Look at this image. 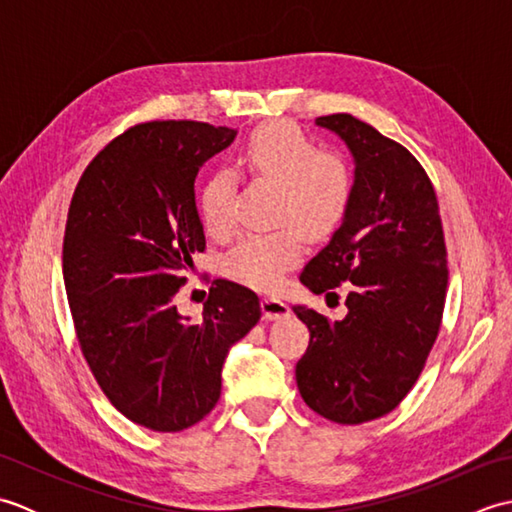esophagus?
<instances>
[{
  "label": "esophagus",
  "instance_id": "obj_1",
  "mask_svg": "<svg viewBox=\"0 0 512 512\" xmlns=\"http://www.w3.org/2000/svg\"><path fill=\"white\" fill-rule=\"evenodd\" d=\"M262 314H264V319L275 321V319H281V317H288L290 308L277 297H264L262 299Z\"/></svg>",
  "mask_w": 512,
  "mask_h": 512
}]
</instances>
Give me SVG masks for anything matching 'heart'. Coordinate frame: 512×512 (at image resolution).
Here are the masks:
<instances>
[{
	"label": "heart",
	"mask_w": 512,
	"mask_h": 512,
	"mask_svg": "<svg viewBox=\"0 0 512 512\" xmlns=\"http://www.w3.org/2000/svg\"><path fill=\"white\" fill-rule=\"evenodd\" d=\"M235 173L257 182L275 184V231L248 233L228 250L224 273L237 284L255 290H275L301 259L303 237H323L343 220L352 198L350 165L336 154H321L295 125L277 123L250 134ZM233 178L215 173L202 187L200 217L206 233L226 237L233 231Z\"/></svg>",
	"instance_id": "heart-1"
}]
</instances>
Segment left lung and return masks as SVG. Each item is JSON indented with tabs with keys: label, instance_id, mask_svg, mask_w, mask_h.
Returning <instances> with one entry per match:
<instances>
[{
	"label": "left lung",
	"instance_id": "1",
	"mask_svg": "<svg viewBox=\"0 0 512 512\" xmlns=\"http://www.w3.org/2000/svg\"><path fill=\"white\" fill-rule=\"evenodd\" d=\"M354 158L341 226L314 255L301 284L314 295L343 286V321L295 306L310 345L297 363L306 405L339 424L394 411L416 385L438 339L447 299V246L433 184L396 140L352 114L319 116Z\"/></svg>",
	"mask_w": 512,
	"mask_h": 512
}]
</instances>
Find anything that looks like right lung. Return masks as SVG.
I'll use <instances>...</instances> for the list:
<instances>
[{
	"instance_id": "right-lung-1",
	"label": "right lung",
	"mask_w": 512,
	"mask_h": 512,
	"mask_svg": "<svg viewBox=\"0 0 512 512\" xmlns=\"http://www.w3.org/2000/svg\"><path fill=\"white\" fill-rule=\"evenodd\" d=\"M235 129L198 121L129 127L76 184L63 237L65 292L96 383L125 418L176 433L209 413L231 345L262 317L259 299L215 279L202 319L176 306L206 248L195 178Z\"/></svg>"
}]
</instances>
